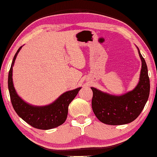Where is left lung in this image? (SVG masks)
<instances>
[{
	"mask_svg": "<svg viewBox=\"0 0 157 157\" xmlns=\"http://www.w3.org/2000/svg\"><path fill=\"white\" fill-rule=\"evenodd\" d=\"M142 62L140 81L133 91L121 96L109 95L91 87L92 109L98 120L111 125H120L134 121L141 113L150 95V79L144 58Z\"/></svg>",
	"mask_w": 157,
	"mask_h": 157,
	"instance_id": "1",
	"label": "left lung"
}]
</instances>
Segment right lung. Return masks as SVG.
<instances>
[{"label":"right lung","mask_w":157,"mask_h":157,"mask_svg":"<svg viewBox=\"0 0 157 157\" xmlns=\"http://www.w3.org/2000/svg\"><path fill=\"white\" fill-rule=\"evenodd\" d=\"M21 48L16 52L8 75V89L13 108L23 121L34 128L46 130L59 126L66 121L68 105L81 88L64 93L52 104L44 107H34L25 102L17 95L12 82V66Z\"/></svg>","instance_id":"add662e5"}]
</instances>
